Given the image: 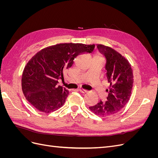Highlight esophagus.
Here are the masks:
<instances>
[{"label": "esophagus", "mask_w": 158, "mask_h": 158, "mask_svg": "<svg viewBox=\"0 0 158 158\" xmlns=\"http://www.w3.org/2000/svg\"><path fill=\"white\" fill-rule=\"evenodd\" d=\"M79 91H80V92L82 93V94H84V93H86L87 92V90L84 89H79Z\"/></svg>", "instance_id": "1"}]
</instances>
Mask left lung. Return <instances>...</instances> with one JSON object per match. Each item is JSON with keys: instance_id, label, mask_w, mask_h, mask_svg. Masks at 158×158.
I'll return each mask as SVG.
<instances>
[{"instance_id": "left-lung-1", "label": "left lung", "mask_w": 158, "mask_h": 158, "mask_svg": "<svg viewBox=\"0 0 158 158\" xmlns=\"http://www.w3.org/2000/svg\"><path fill=\"white\" fill-rule=\"evenodd\" d=\"M97 48L106 59L105 69L110 85L106 90V101L100 100L89 108L97 115L109 117L121 111L131 98L134 80L132 69L128 60L111 47L97 45Z\"/></svg>"}]
</instances>
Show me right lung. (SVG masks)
Listing matches in <instances>:
<instances>
[{
  "label": "right lung",
  "mask_w": 158,
  "mask_h": 158,
  "mask_svg": "<svg viewBox=\"0 0 158 158\" xmlns=\"http://www.w3.org/2000/svg\"><path fill=\"white\" fill-rule=\"evenodd\" d=\"M95 45L60 44L36 53L27 63L22 78L23 93L30 103L40 111L49 113L63 106L69 90L57 85L64 80L63 71L71 67L78 55L91 53Z\"/></svg>",
  "instance_id": "obj_1"
}]
</instances>
